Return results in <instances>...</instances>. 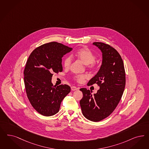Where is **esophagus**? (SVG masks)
<instances>
[{
	"mask_svg": "<svg viewBox=\"0 0 149 149\" xmlns=\"http://www.w3.org/2000/svg\"><path fill=\"white\" fill-rule=\"evenodd\" d=\"M71 89H72V91H75V90H77V88L76 87V86H72V87H71Z\"/></svg>",
	"mask_w": 149,
	"mask_h": 149,
	"instance_id": "1",
	"label": "esophagus"
}]
</instances>
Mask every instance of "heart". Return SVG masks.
I'll return each instance as SVG.
<instances>
[{"mask_svg":"<svg viewBox=\"0 0 149 149\" xmlns=\"http://www.w3.org/2000/svg\"><path fill=\"white\" fill-rule=\"evenodd\" d=\"M72 56L76 57L79 60L86 65L87 68L90 69H95L97 66V63L95 61L96 56L94 53L89 48L84 47L78 49ZM72 58L70 56H67L64 61V67L66 69L69 68L72 63ZM86 78L85 75H75L73 77V79L79 83L83 82Z\"/></svg>","mask_w":149,"mask_h":149,"instance_id":"b5f03b06","label":"heart"}]
</instances>
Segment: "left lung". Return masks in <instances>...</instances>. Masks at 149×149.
I'll list each match as a JSON object with an SVG mask.
<instances>
[{"label": "left lung", "mask_w": 149, "mask_h": 149, "mask_svg": "<svg viewBox=\"0 0 149 149\" xmlns=\"http://www.w3.org/2000/svg\"><path fill=\"white\" fill-rule=\"evenodd\" d=\"M102 53V63L97 74L87 85L97 84L96 93L86 88H80L83 93L80 101L84 116L93 122L107 118L117 107L125 86V72L123 59L117 51L108 44L93 42Z\"/></svg>", "instance_id": "obj_1"}]
</instances>
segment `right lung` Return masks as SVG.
I'll use <instances>...</instances> for the list:
<instances>
[{"label": "right lung", "instance_id": "obj_1", "mask_svg": "<svg viewBox=\"0 0 149 149\" xmlns=\"http://www.w3.org/2000/svg\"><path fill=\"white\" fill-rule=\"evenodd\" d=\"M72 48L52 42L37 47L29 57L24 69V82L27 98L37 112L45 116L58 112L61 103L70 92L66 85L53 86V73L63 71L62 57Z\"/></svg>", "mask_w": 149, "mask_h": 149}]
</instances>
